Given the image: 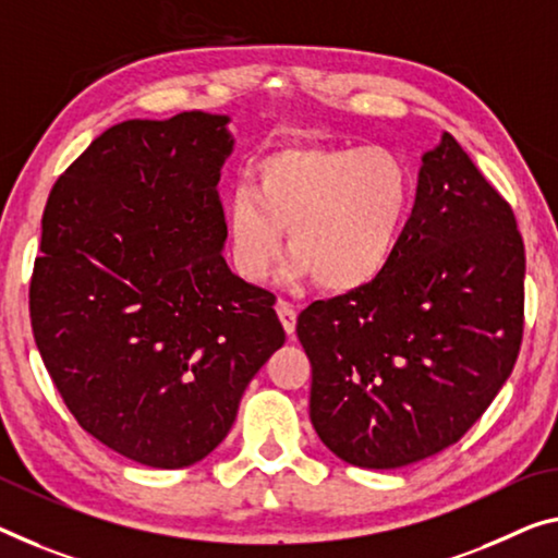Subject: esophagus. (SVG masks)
I'll use <instances>...</instances> for the list:
<instances>
[{"label":"esophagus","mask_w":558,"mask_h":558,"mask_svg":"<svg viewBox=\"0 0 558 558\" xmlns=\"http://www.w3.org/2000/svg\"><path fill=\"white\" fill-rule=\"evenodd\" d=\"M277 314L281 319V327H284V331L291 337V333H294V329H296V308L291 306L289 302H277Z\"/></svg>","instance_id":"obj_1"}]
</instances>
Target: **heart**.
<instances>
[{"label":"heart","mask_w":558,"mask_h":558,"mask_svg":"<svg viewBox=\"0 0 558 558\" xmlns=\"http://www.w3.org/2000/svg\"><path fill=\"white\" fill-rule=\"evenodd\" d=\"M414 207V179L397 151L304 144L259 157L250 186L227 202L229 256L250 284L269 279L289 234V274L329 291L374 284L391 267Z\"/></svg>","instance_id":"1"}]
</instances>
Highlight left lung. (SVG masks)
<instances>
[{
  "label": "left lung",
  "mask_w": 558,
  "mask_h": 558,
  "mask_svg": "<svg viewBox=\"0 0 558 558\" xmlns=\"http://www.w3.org/2000/svg\"><path fill=\"white\" fill-rule=\"evenodd\" d=\"M524 274L511 207L444 132L422 154L391 267L296 319L324 447L351 466L399 469L457 444L519 356Z\"/></svg>",
  "instance_id": "obj_1"
}]
</instances>
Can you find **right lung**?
<instances>
[{
    "label": "right lung",
    "instance_id": "add662e5",
    "mask_svg": "<svg viewBox=\"0 0 558 558\" xmlns=\"http://www.w3.org/2000/svg\"><path fill=\"white\" fill-rule=\"evenodd\" d=\"M229 122L194 109L111 126L57 179L41 219V362L84 432L144 466L209 457L287 339L274 294L221 256Z\"/></svg>",
    "mask_w": 558,
    "mask_h": 558
}]
</instances>
